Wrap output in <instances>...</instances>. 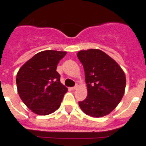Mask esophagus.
<instances>
[{
    "mask_svg": "<svg viewBox=\"0 0 146 146\" xmlns=\"http://www.w3.org/2000/svg\"><path fill=\"white\" fill-rule=\"evenodd\" d=\"M78 87H79V86H78V85H76V86H74V87L72 88V89H73V90H76L77 88H78Z\"/></svg>",
    "mask_w": 146,
    "mask_h": 146,
    "instance_id": "esophagus-1",
    "label": "esophagus"
}]
</instances>
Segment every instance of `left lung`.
<instances>
[{
  "mask_svg": "<svg viewBox=\"0 0 146 146\" xmlns=\"http://www.w3.org/2000/svg\"><path fill=\"white\" fill-rule=\"evenodd\" d=\"M77 57L85 70L88 96L79 102L82 112L100 118L114 110L124 96L126 76L118 64L107 54L95 48L81 50Z\"/></svg>",
  "mask_w": 146,
  "mask_h": 146,
  "instance_id": "1",
  "label": "left lung"
}]
</instances>
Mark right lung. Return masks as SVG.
<instances>
[{
    "label": "right lung",
    "mask_w": 146,
    "mask_h": 146,
    "mask_svg": "<svg viewBox=\"0 0 146 146\" xmlns=\"http://www.w3.org/2000/svg\"><path fill=\"white\" fill-rule=\"evenodd\" d=\"M67 52L42 51L22 65L16 75L19 95L26 106L35 114L46 115L61 105L66 88L56 71L60 60Z\"/></svg>",
    "instance_id": "1"
}]
</instances>
